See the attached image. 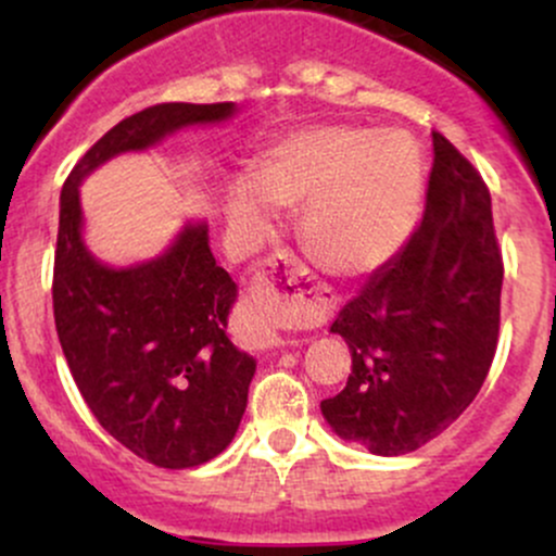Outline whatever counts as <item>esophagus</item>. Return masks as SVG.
<instances>
[{
  "label": "esophagus",
  "instance_id": "1",
  "mask_svg": "<svg viewBox=\"0 0 556 556\" xmlns=\"http://www.w3.org/2000/svg\"><path fill=\"white\" fill-rule=\"evenodd\" d=\"M298 282L295 261L279 256L266 266V271H258L251 285L248 295V314H251L253 327H256V340L264 348L285 342V329L292 318V292L287 287Z\"/></svg>",
  "mask_w": 556,
  "mask_h": 556
}]
</instances>
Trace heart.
Masks as SVG:
<instances>
[{"label":"heart","mask_w":556,"mask_h":556,"mask_svg":"<svg viewBox=\"0 0 556 556\" xmlns=\"http://www.w3.org/2000/svg\"><path fill=\"white\" fill-rule=\"evenodd\" d=\"M424 195L418 146L400 132L305 127L264 149L251 182L229 188L225 214L245 242L274 227L271 206L300 208V235L327 269L361 277L379 269L410 235Z\"/></svg>","instance_id":"b5f03b06"}]
</instances>
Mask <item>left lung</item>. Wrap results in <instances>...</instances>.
<instances>
[{"mask_svg": "<svg viewBox=\"0 0 556 556\" xmlns=\"http://www.w3.org/2000/svg\"><path fill=\"white\" fill-rule=\"evenodd\" d=\"M433 138L426 214L331 321L353 355L331 431L381 457L407 455L463 416L500 337L502 253L486 182L442 132Z\"/></svg>", "mask_w": 556, "mask_h": 556, "instance_id": "8db88e82", "label": "left lung"}]
</instances>
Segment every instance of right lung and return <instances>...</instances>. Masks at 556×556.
I'll return each instance as SVG.
<instances>
[{
	"mask_svg": "<svg viewBox=\"0 0 556 556\" xmlns=\"http://www.w3.org/2000/svg\"><path fill=\"white\" fill-rule=\"evenodd\" d=\"M235 114L232 101L149 106L96 140L60 195L52 298L70 374L106 433L169 470L214 460L238 433L256 374L227 334L238 285L216 266L203 219L185 222L149 261H99L83 240L80 185L114 156Z\"/></svg>",
	"mask_w": 556,
	"mask_h": 556,
	"instance_id": "obj_1",
	"label": "right lung"
}]
</instances>
